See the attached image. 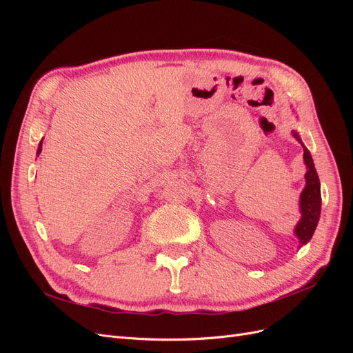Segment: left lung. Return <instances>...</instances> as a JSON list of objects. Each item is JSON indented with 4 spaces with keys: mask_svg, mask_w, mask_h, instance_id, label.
I'll return each mask as SVG.
<instances>
[{
    "mask_svg": "<svg viewBox=\"0 0 353 353\" xmlns=\"http://www.w3.org/2000/svg\"><path fill=\"white\" fill-rule=\"evenodd\" d=\"M293 135L303 147V159L307 166V172L305 175L306 187L302 191V196H301L302 219L299 221L294 230V234L297 236L299 241H301V245H303L305 243H307L312 239L316 223L319 221V213H321V187H319V178L316 174V169L314 166L311 153H309V150L303 145L301 138H299V135L294 131H293Z\"/></svg>",
    "mask_w": 353,
    "mask_h": 353,
    "instance_id": "obj_1",
    "label": "left lung"
}]
</instances>
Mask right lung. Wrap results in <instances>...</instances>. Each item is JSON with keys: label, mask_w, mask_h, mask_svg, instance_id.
<instances>
[{"label": "right lung", "mask_w": 353, "mask_h": 353, "mask_svg": "<svg viewBox=\"0 0 353 353\" xmlns=\"http://www.w3.org/2000/svg\"><path fill=\"white\" fill-rule=\"evenodd\" d=\"M41 150H42V140H41V143H39V145H38V152H37V153L39 154V153H41Z\"/></svg>", "instance_id": "1"}]
</instances>
